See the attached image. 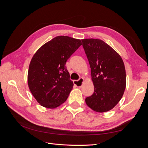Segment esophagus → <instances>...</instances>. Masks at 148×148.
<instances>
[{"mask_svg":"<svg viewBox=\"0 0 148 148\" xmlns=\"http://www.w3.org/2000/svg\"><path fill=\"white\" fill-rule=\"evenodd\" d=\"M84 81V79L83 78H80L78 80H74L73 83L76 86L80 88V87H82V86L83 85Z\"/></svg>","mask_w":148,"mask_h":148,"instance_id":"1","label":"esophagus"}]
</instances>
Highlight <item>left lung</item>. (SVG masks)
<instances>
[{
	"label": "left lung",
	"instance_id": "1",
	"mask_svg": "<svg viewBox=\"0 0 148 148\" xmlns=\"http://www.w3.org/2000/svg\"><path fill=\"white\" fill-rule=\"evenodd\" d=\"M91 68L95 90L85 102L97 112H104L118 104L126 88V71L122 57L98 39H82Z\"/></svg>",
	"mask_w": 148,
	"mask_h": 148
}]
</instances>
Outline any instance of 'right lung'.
Segmentation results:
<instances>
[{"label": "right lung", "mask_w": 148, "mask_h": 148, "mask_svg": "<svg viewBox=\"0 0 148 148\" xmlns=\"http://www.w3.org/2000/svg\"><path fill=\"white\" fill-rule=\"evenodd\" d=\"M82 45L80 39L57 36L36 52L30 62L28 84L38 102L49 109L63 104L73 86L65 64Z\"/></svg>", "instance_id": "obj_1"}]
</instances>
